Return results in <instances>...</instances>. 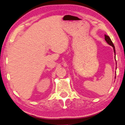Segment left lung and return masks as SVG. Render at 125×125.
Masks as SVG:
<instances>
[{
  "label": "left lung",
  "instance_id": "left-lung-1",
  "mask_svg": "<svg viewBox=\"0 0 125 125\" xmlns=\"http://www.w3.org/2000/svg\"><path fill=\"white\" fill-rule=\"evenodd\" d=\"M105 41H106V42L108 43L109 45H110V46H112L113 47V49H114V52H115V46H114V44L113 43V42H112V41L111 39H110V37H109L108 36H106V35H105Z\"/></svg>",
  "mask_w": 125,
  "mask_h": 125
}]
</instances>
